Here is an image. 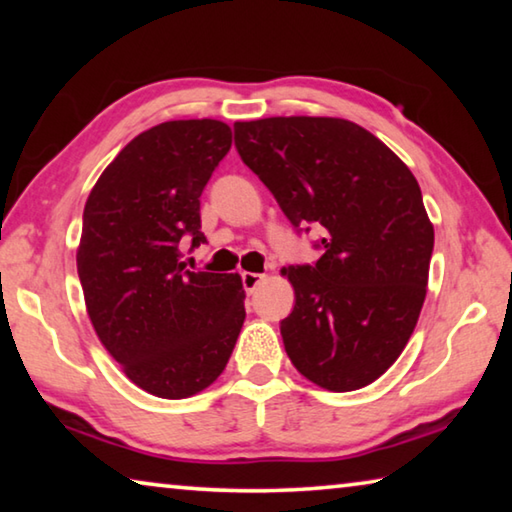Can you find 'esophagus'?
Segmentation results:
<instances>
[{
    "label": "esophagus",
    "mask_w": 512,
    "mask_h": 512,
    "mask_svg": "<svg viewBox=\"0 0 512 512\" xmlns=\"http://www.w3.org/2000/svg\"><path fill=\"white\" fill-rule=\"evenodd\" d=\"M264 282V275L262 273H250V271H244L241 273V284H244V289L248 293H255L259 284Z\"/></svg>",
    "instance_id": "obj_1"
}]
</instances>
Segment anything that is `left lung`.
Wrapping results in <instances>:
<instances>
[{"label":"left lung","instance_id":"left-lung-1","mask_svg":"<svg viewBox=\"0 0 512 512\" xmlns=\"http://www.w3.org/2000/svg\"><path fill=\"white\" fill-rule=\"evenodd\" d=\"M235 146L318 262L284 268L296 305L280 323L300 375L357 391L400 357L427 296L433 225L418 180L366 128L336 117L237 121Z\"/></svg>","mask_w":512,"mask_h":512}]
</instances>
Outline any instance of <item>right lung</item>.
<instances>
[{
	"label": "right lung",
	"instance_id": "right-lung-1",
	"mask_svg": "<svg viewBox=\"0 0 512 512\" xmlns=\"http://www.w3.org/2000/svg\"><path fill=\"white\" fill-rule=\"evenodd\" d=\"M230 146L223 121H164L121 149L83 210L76 266L94 332L135 386L164 400L210 386L246 318L239 275L180 262L185 237L205 244L201 194Z\"/></svg>",
	"mask_w": 512,
	"mask_h": 512
}]
</instances>
